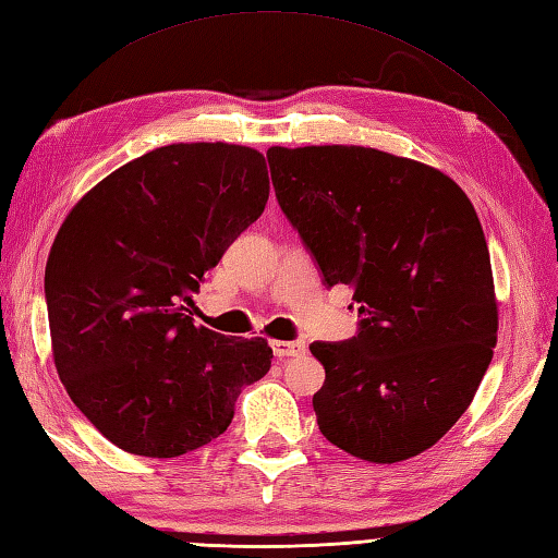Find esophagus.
Masks as SVG:
<instances>
[{
	"mask_svg": "<svg viewBox=\"0 0 558 558\" xmlns=\"http://www.w3.org/2000/svg\"><path fill=\"white\" fill-rule=\"evenodd\" d=\"M272 354L276 357H300V354L306 352V342L304 340H272L270 342Z\"/></svg>",
	"mask_w": 558,
	"mask_h": 558,
	"instance_id": "34e87169",
	"label": "esophagus"
}]
</instances>
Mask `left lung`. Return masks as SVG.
Listing matches in <instances>:
<instances>
[{
  "label": "left lung",
  "instance_id": "8db88e82",
  "mask_svg": "<svg viewBox=\"0 0 558 558\" xmlns=\"http://www.w3.org/2000/svg\"><path fill=\"white\" fill-rule=\"evenodd\" d=\"M276 198L357 336L312 342L318 429L369 462L432 448L477 393L496 345L487 240L465 192L429 165L362 146L266 153Z\"/></svg>",
  "mask_w": 558,
  "mask_h": 558
}]
</instances>
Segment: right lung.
Segmentation results:
<instances>
[{"mask_svg": "<svg viewBox=\"0 0 558 558\" xmlns=\"http://www.w3.org/2000/svg\"><path fill=\"white\" fill-rule=\"evenodd\" d=\"M268 192L258 150L172 144L105 177L59 228L45 268L57 374L126 453L177 458L210 444L242 388L268 374L264 338L232 340L184 314Z\"/></svg>", "mask_w": 558, "mask_h": 558, "instance_id": "1", "label": "right lung"}]
</instances>
